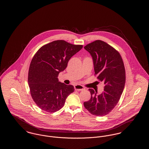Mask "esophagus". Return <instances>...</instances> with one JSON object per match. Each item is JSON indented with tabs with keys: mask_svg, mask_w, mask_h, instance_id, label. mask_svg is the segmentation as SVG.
<instances>
[{
	"mask_svg": "<svg viewBox=\"0 0 149 149\" xmlns=\"http://www.w3.org/2000/svg\"><path fill=\"white\" fill-rule=\"evenodd\" d=\"M74 88L75 89V91H81L85 90V88L83 86L81 85H75Z\"/></svg>",
	"mask_w": 149,
	"mask_h": 149,
	"instance_id": "esophagus-1",
	"label": "esophagus"
}]
</instances>
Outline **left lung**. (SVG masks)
I'll use <instances>...</instances> for the list:
<instances>
[{
    "instance_id": "left-lung-1",
    "label": "left lung",
    "mask_w": 149,
    "mask_h": 149,
    "mask_svg": "<svg viewBox=\"0 0 149 149\" xmlns=\"http://www.w3.org/2000/svg\"><path fill=\"white\" fill-rule=\"evenodd\" d=\"M84 49L92 57L95 75L104 84V91L98 95L97 91L89 89V100L84 102L85 108L96 116L109 113L118 103L126 81L124 64L120 53L106 42L96 40L86 45Z\"/></svg>"
}]
</instances>
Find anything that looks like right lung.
<instances>
[{
    "mask_svg": "<svg viewBox=\"0 0 149 149\" xmlns=\"http://www.w3.org/2000/svg\"><path fill=\"white\" fill-rule=\"evenodd\" d=\"M83 48L64 40L42 46L29 65L28 83L32 98L37 106L47 112H55L65 104L74 86L58 81L57 77L66 68L71 57Z\"/></svg>",
    "mask_w": 149,
    "mask_h": 149,
    "instance_id": "1",
    "label": "right lung"
}]
</instances>
